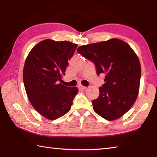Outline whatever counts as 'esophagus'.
<instances>
[{"mask_svg":"<svg viewBox=\"0 0 157 157\" xmlns=\"http://www.w3.org/2000/svg\"><path fill=\"white\" fill-rule=\"evenodd\" d=\"M79 88L80 90H86V88H87V87H86V86H79Z\"/></svg>","mask_w":157,"mask_h":157,"instance_id":"obj_1","label":"esophagus"}]
</instances>
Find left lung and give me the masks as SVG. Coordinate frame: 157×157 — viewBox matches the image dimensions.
<instances>
[{"label": "left lung", "instance_id": "1", "mask_svg": "<svg viewBox=\"0 0 157 157\" xmlns=\"http://www.w3.org/2000/svg\"><path fill=\"white\" fill-rule=\"evenodd\" d=\"M78 51L94 63L98 75L105 74L98 98L92 101L93 109L108 121L120 118L132 108L139 93L141 65L137 55L117 38L81 46Z\"/></svg>", "mask_w": 157, "mask_h": 157}]
</instances>
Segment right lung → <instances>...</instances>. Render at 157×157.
<instances>
[{
    "instance_id": "1",
    "label": "right lung",
    "mask_w": 157,
    "mask_h": 157,
    "mask_svg": "<svg viewBox=\"0 0 157 157\" xmlns=\"http://www.w3.org/2000/svg\"><path fill=\"white\" fill-rule=\"evenodd\" d=\"M78 44L46 39L35 45L25 59L23 78L33 107L44 118L55 120L65 115L78 94L77 87L61 83L68 61Z\"/></svg>"
}]
</instances>
